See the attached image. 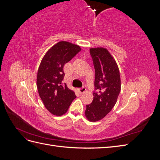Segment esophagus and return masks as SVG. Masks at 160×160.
Wrapping results in <instances>:
<instances>
[{
  "mask_svg": "<svg viewBox=\"0 0 160 160\" xmlns=\"http://www.w3.org/2000/svg\"><path fill=\"white\" fill-rule=\"evenodd\" d=\"M85 91H86V88H85V87H83V88H81V89H79V93H80V94H82V93H85Z\"/></svg>",
  "mask_w": 160,
  "mask_h": 160,
  "instance_id": "1",
  "label": "esophagus"
}]
</instances>
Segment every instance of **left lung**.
Masks as SVG:
<instances>
[{
    "mask_svg": "<svg viewBox=\"0 0 160 160\" xmlns=\"http://www.w3.org/2000/svg\"><path fill=\"white\" fill-rule=\"evenodd\" d=\"M89 52L95 71V91L93 101L86 105L85 114L90 122H98L107 115L117 102L121 79L118 65L107 49L91 48Z\"/></svg>",
    "mask_w": 160,
    "mask_h": 160,
    "instance_id": "left-lung-1",
    "label": "left lung"
}]
</instances>
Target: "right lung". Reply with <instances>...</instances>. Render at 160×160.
I'll list each match as a JSON object with an SVG mask.
<instances>
[{"mask_svg":"<svg viewBox=\"0 0 160 160\" xmlns=\"http://www.w3.org/2000/svg\"><path fill=\"white\" fill-rule=\"evenodd\" d=\"M81 49L67 41H61L47 52L37 72V86L45 107L52 114L62 115L68 110L76 95L63 83V67Z\"/></svg>","mask_w":160,"mask_h":160,"instance_id":"1","label":"right lung"}]
</instances>
